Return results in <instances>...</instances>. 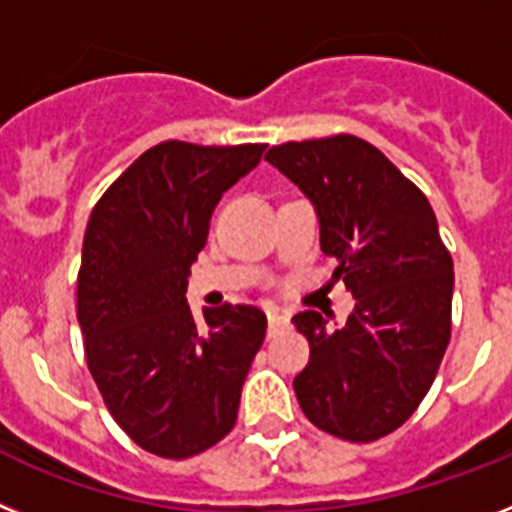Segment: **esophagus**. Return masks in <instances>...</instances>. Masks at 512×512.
I'll use <instances>...</instances> for the list:
<instances>
[{
    "label": "esophagus",
    "mask_w": 512,
    "mask_h": 512,
    "mask_svg": "<svg viewBox=\"0 0 512 512\" xmlns=\"http://www.w3.org/2000/svg\"><path fill=\"white\" fill-rule=\"evenodd\" d=\"M265 315H268V328H270V333H276V330H281V328H286V325H289V317L283 315L281 309L270 307L268 312H265Z\"/></svg>",
    "instance_id": "34e87169"
}]
</instances>
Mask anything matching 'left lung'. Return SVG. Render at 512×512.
<instances>
[{
	"label": "left lung",
	"mask_w": 512,
	"mask_h": 512,
	"mask_svg": "<svg viewBox=\"0 0 512 512\" xmlns=\"http://www.w3.org/2000/svg\"><path fill=\"white\" fill-rule=\"evenodd\" d=\"M309 197L333 281L356 299L346 325L304 309L309 364L294 377L304 416L349 442L401 427L435 382L450 341L453 257L435 210L375 145L354 135L273 145L265 153Z\"/></svg>",
	"instance_id": "8db88e82"
}]
</instances>
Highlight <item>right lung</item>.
<instances>
[{"mask_svg":"<svg viewBox=\"0 0 512 512\" xmlns=\"http://www.w3.org/2000/svg\"><path fill=\"white\" fill-rule=\"evenodd\" d=\"M263 150L166 140L90 213L77 273L85 362L119 427L161 458H192L229 435L265 341L268 320L257 307L203 309L197 325L184 296L213 208Z\"/></svg>","mask_w":512,"mask_h":512,"instance_id":"obj_1","label":"right lung"}]
</instances>
